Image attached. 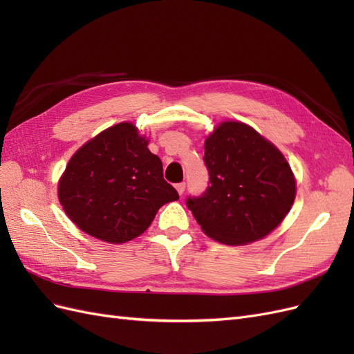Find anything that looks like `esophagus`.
<instances>
[{
  "instance_id": "esophagus-1",
  "label": "esophagus",
  "mask_w": 354,
  "mask_h": 354,
  "mask_svg": "<svg viewBox=\"0 0 354 354\" xmlns=\"http://www.w3.org/2000/svg\"><path fill=\"white\" fill-rule=\"evenodd\" d=\"M176 189L178 192V195H183L185 194V189H186V183H178L176 185Z\"/></svg>"
}]
</instances>
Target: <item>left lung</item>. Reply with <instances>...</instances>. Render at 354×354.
Returning <instances> with one entry per match:
<instances>
[{"mask_svg": "<svg viewBox=\"0 0 354 354\" xmlns=\"http://www.w3.org/2000/svg\"><path fill=\"white\" fill-rule=\"evenodd\" d=\"M209 186L187 207L202 232L239 246L270 234L292 208L297 180L283 153L241 121H223L205 138Z\"/></svg>", "mask_w": 354, "mask_h": 354, "instance_id": "left-lung-1", "label": "left lung"}]
</instances>
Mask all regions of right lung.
<instances>
[{"label": "right lung", "mask_w": 354, "mask_h": 354, "mask_svg": "<svg viewBox=\"0 0 354 354\" xmlns=\"http://www.w3.org/2000/svg\"><path fill=\"white\" fill-rule=\"evenodd\" d=\"M133 122L106 128L72 155L57 183L62 208L90 236L125 243L147 230L158 209L178 199L162 162Z\"/></svg>", "instance_id": "right-lung-1"}]
</instances>
